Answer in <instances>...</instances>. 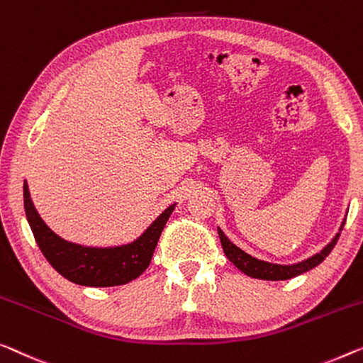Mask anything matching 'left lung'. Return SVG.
Instances as JSON below:
<instances>
[{"mask_svg": "<svg viewBox=\"0 0 363 363\" xmlns=\"http://www.w3.org/2000/svg\"><path fill=\"white\" fill-rule=\"evenodd\" d=\"M344 223H345V218L342 220V223H340L337 233L334 235L333 240L329 241L320 252L313 254V256L303 259V261L295 262V264H274V262L262 261V259L254 257L246 251H242L241 247H238L233 241L228 240V236L223 233V230L221 228H218V236H220L221 247H223V252L226 254V257H228L230 261L241 270V272H245L252 279H261V280H289L291 277H296V275L308 272V270L315 269L318 264H321L324 259L328 257V254L333 251L334 246H336L340 231L344 228Z\"/></svg>", "mask_w": 363, "mask_h": 363, "instance_id": "obj_1", "label": "left lung"}]
</instances>
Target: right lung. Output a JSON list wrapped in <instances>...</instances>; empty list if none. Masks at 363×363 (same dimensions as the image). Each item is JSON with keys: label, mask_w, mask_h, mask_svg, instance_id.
Instances as JSON below:
<instances>
[{"label": "right lung", "mask_w": 363, "mask_h": 363, "mask_svg": "<svg viewBox=\"0 0 363 363\" xmlns=\"http://www.w3.org/2000/svg\"><path fill=\"white\" fill-rule=\"evenodd\" d=\"M177 203L164 208L133 241L117 246H84L63 240L40 218L24 181V208L40 251L52 267L69 282L84 286L125 285L150 266L160 235Z\"/></svg>", "instance_id": "right-lung-1"}]
</instances>
